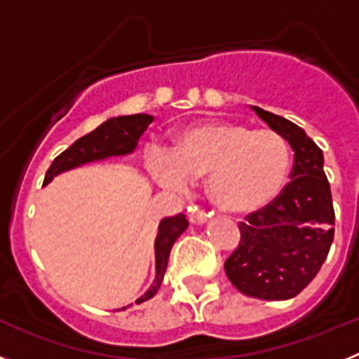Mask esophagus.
<instances>
[{
  "mask_svg": "<svg viewBox=\"0 0 359 359\" xmlns=\"http://www.w3.org/2000/svg\"><path fill=\"white\" fill-rule=\"evenodd\" d=\"M189 219H190V223H194V224H201L205 223L208 219V214L203 208H199L198 205H192V207H189Z\"/></svg>",
  "mask_w": 359,
  "mask_h": 359,
  "instance_id": "esophagus-1",
  "label": "esophagus"
}]
</instances>
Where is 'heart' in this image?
Instances as JSON below:
<instances>
[{
    "label": "heart",
    "mask_w": 359,
    "mask_h": 359,
    "mask_svg": "<svg viewBox=\"0 0 359 359\" xmlns=\"http://www.w3.org/2000/svg\"><path fill=\"white\" fill-rule=\"evenodd\" d=\"M152 176L167 189L185 192L194 177L207 176L212 201L226 212L250 214L280 196L290 177L291 147L273 129L237 122H207L189 128L174 151L152 149Z\"/></svg>",
    "instance_id": "b5f03b06"
}]
</instances>
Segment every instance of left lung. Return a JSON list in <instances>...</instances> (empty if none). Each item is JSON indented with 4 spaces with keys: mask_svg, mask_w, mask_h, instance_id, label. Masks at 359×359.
Instances as JSON below:
<instances>
[{
    "mask_svg": "<svg viewBox=\"0 0 359 359\" xmlns=\"http://www.w3.org/2000/svg\"><path fill=\"white\" fill-rule=\"evenodd\" d=\"M294 151L290 177L277 199L239 223L237 248L224 271L241 293L262 300H287L309 284L327 259L334 239L331 187L322 149L297 123L253 107Z\"/></svg>",
    "mask_w": 359,
    "mask_h": 359,
    "instance_id": "left-lung-1",
    "label": "left lung"
}]
</instances>
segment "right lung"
Here are the masks:
<instances>
[{"mask_svg":"<svg viewBox=\"0 0 359 359\" xmlns=\"http://www.w3.org/2000/svg\"><path fill=\"white\" fill-rule=\"evenodd\" d=\"M152 122V116L149 115H129V116H116L98 126L88 135L81 136L77 142H73L66 151H62L52 165L46 170L44 176V185L52 180L55 174L62 170L73 169L88 161L100 160L106 156H115V154H128L136 147V142L140 138L142 133L147 129L149 123ZM189 226V221L183 214L165 217L158 228V236L154 241L156 248V280L149 287L147 293L136 300V304H142L156 294L160 290V284L163 280L167 262H169V253L172 248L174 241L182 236ZM126 309V307H122Z\"/></svg>","mask_w":359,"mask_h":359,"instance_id":"right-lung-1","label":"right lung"}]
</instances>
